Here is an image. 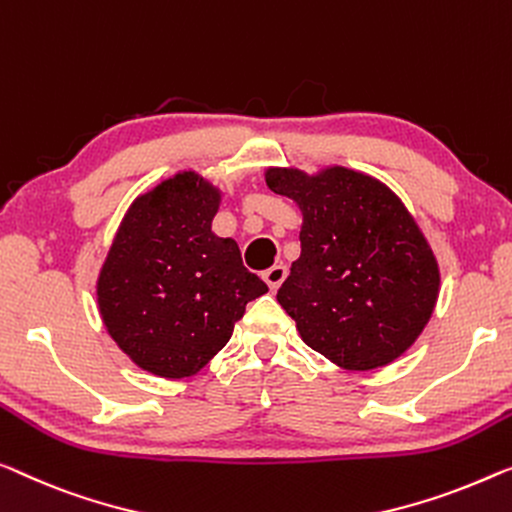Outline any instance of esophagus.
Segmentation results:
<instances>
[{"mask_svg":"<svg viewBox=\"0 0 512 512\" xmlns=\"http://www.w3.org/2000/svg\"><path fill=\"white\" fill-rule=\"evenodd\" d=\"M262 278H264L266 285H269L271 292H276V289H278V287L282 285V282H285V278H287L285 264H273L271 269H266V271L262 273Z\"/></svg>","mask_w":512,"mask_h":512,"instance_id":"1","label":"esophagus"}]
</instances>
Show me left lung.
Listing matches in <instances>:
<instances>
[{
  "label": "left lung",
  "instance_id": "8db88e82",
  "mask_svg": "<svg viewBox=\"0 0 512 512\" xmlns=\"http://www.w3.org/2000/svg\"><path fill=\"white\" fill-rule=\"evenodd\" d=\"M266 186L301 209V255L278 303L305 345L342 370L400 358L430 322L441 273L430 243L386 183L352 167H266Z\"/></svg>",
  "mask_w": 512,
  "mask_h": 512
}]
</instances>
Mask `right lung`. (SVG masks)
I'll return each mask as SVG.
<instances>
[{
  "instance_id": "right-lung-1",
  "label": "right lung",
  "mask_w": 512,
  "mask_h": 512,
  "mask_svg": "<svg viewBox=\"0 0 512 512\" xmlns=\"http://www.w3.org/2000/svg\"><path fill=\"white\" fill-rule=\"evenodd\" d=\"M220 193L183 170L137 195L96 280L110 338L137 368L163 379L200 372L232 338L246 303L269 287L213 234Z\"/></svg>"
}]
</instances>
